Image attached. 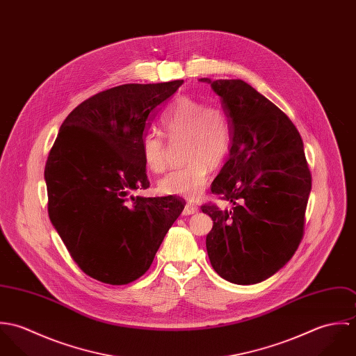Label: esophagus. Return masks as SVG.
Masks as SVG:
<instances>
[{"mask_svg": "<svg viewBox=\"0 0 356 356\" xmlns=\"http://www.w3.org/2000/svg\"><path fill=\"white\" fill-rule=\"evenodd\" d=\"M199 211V208H197V205H195V204L188 203L185 205V208H184V215H193V213H196Z\"/></svg>", "mask_w": 356, "mask_h": 356, "instance_id": "esophagus-1", "label": "esophagus"}]
</instances>
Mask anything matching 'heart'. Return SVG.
Masks as SVG:
<instances>
[{
	"mask_svg": "<svg viewBox=\"0 0 356 356\" xmlns=\"http://www.w3.org/2000/svg\"><path fill=\"white\" fill-rule=\"evenodd\" d=\"M160 124L170 141L182 140V159L186 163L159 181L163 195L197 199L208 182L209 167L219 165L230 149L232 127L227 113L219 105H205L193 97H179L160 116ZM141 154L148 170L165 168V140L148 131L141 140Z\"/></svg>",
	"mask_w": 356,
	"mask_h": 356,
	"instance_id": "1",
	"label": "heart"
}]
</instances>
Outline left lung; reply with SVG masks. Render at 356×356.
<instances>
[{"instance_id": "left-lung-1", "label": "left lung", "mask_w": 356, "mask_h": 356, "mask_svg": "<svg viewBox=\"0 0 356 356\" xmlns=\"http://www.w3.org/2000/svg\"><path fill=\"white\" fill-rule=\"evenodd\" d=\"M220 97L232 127L229 159L211 192L233 204L202 207L213 220L205 245L213 270L238 285L284 267L305 232L311 172L292 120L241 79L202 78Z\"/></svg>"}]
</instances>
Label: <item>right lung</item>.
I'll return each instance as SVG.
<instances>
[{"instance_id": "obj_1", "label": "right lung", "mask_w": 356, "mask_h": 356, "mask_svg": "<svg viewBox=\"0 0 356 356\" xmlns=\"http://www.w3.org/2000/svg\"><path fill=\"white\" fill-rule=\"evenodd\" d=\"M184 81L127 83L79 104L63 122L45 165L51 225L79 268L109 285L144 275L185 208L148 189L141 140Z\"/></svg>"}]
</instances>
